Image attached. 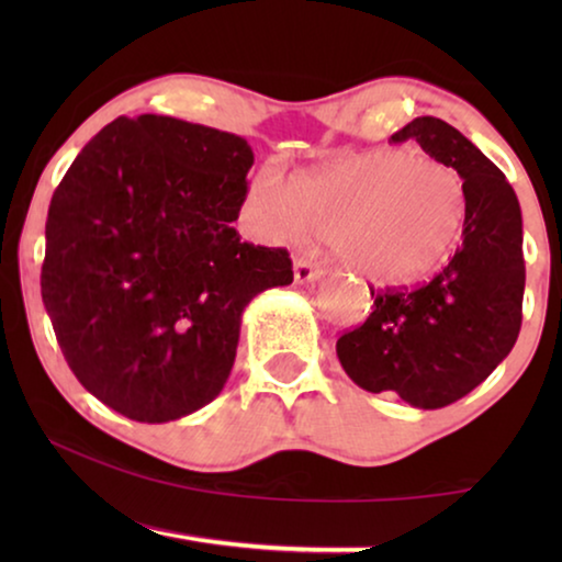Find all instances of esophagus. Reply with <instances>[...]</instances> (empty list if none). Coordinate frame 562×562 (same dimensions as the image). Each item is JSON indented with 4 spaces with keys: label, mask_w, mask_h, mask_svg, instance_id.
Segmentation results:
<instances>
[{
    "label": "esophagus",
    "mask_w": 562,
    "mask_h": 562,
    "mask_svg": "<svg viewBox=\"0 0 562 562\" xmlns=\"http://www.w3.org/2000/svg\"><path fill=\"white\" fill-rule=\"evenodd\" d=\"M294 279L296 283H310L319 279V266L312 263L310 258H296L294 260Z\"/></svg>",
    "instance_id": "obj_1"
}]
</instances>
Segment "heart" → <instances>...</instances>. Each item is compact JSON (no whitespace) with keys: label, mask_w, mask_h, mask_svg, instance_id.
<instances>
[{"label":"heart","mask_w":562,"mask_h":562,"mask_svg":"<svg viewBox=\"0 0 562 562\" xmlns=\"http://www.w3.org/2000/svg\"><path fill=\"white\" fill-rule=\"evenodd\" d=\"M245 217L271 243L327 237L335 258L368 281L404 286L427 279L458 250L468 196L456 168L425 153L371 150L281 181L263 168L250 181Z\"/></svg>","instance_id":"1"}]
</instances>
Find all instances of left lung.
I'll return each mask as SVG.
<instances>
[{
	"instance_id": "left-lung-1",
	"label": "left lung",
	"mask_w": 562,
	"mask_h": 562,
	"mask_svg": "<svg viewBox=\"0 0 562 562\" xmlns=\"http://www.w3.org/2000/svg\"><path fill=\"white\" fill-rule=\"evenodd\" d=\"M391 140H417L456 168L468 196L463 243L425 286L371 291L373 312L337 340V358L360 389L440 409L486 381L517 342L521 210L506 176L448 122L417 117Z\"/></svg>"
}]
</instances>
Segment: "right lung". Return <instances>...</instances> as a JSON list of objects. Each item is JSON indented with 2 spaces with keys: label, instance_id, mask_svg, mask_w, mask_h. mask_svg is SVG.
<instances>
[{
  "label": "right lung",
  "instance_id": "add662e5",
  "mask_svg": "<svg viewBox=\"0 0 562 562\" xmlns=\"http://www.w3.org/2000/svg\"><path fill=\"white\" fill-rule=\"evenodd\" d=\"M250 145L160 114L117 117L53 191L41 291L89 394L127 419L202 409L233 371L245 306L294 281L283 248L243 243Z\"/></svg>",
  "mask_w": 562,
  "mask_h": 562
}]
</instances>
